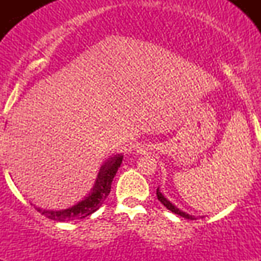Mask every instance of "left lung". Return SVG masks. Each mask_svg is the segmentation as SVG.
<instances>
[{
	"label": "left lung",
	"instance_id": "8db88e82",
	"mask_svg": "<svg viewBox=\"0 0 261 261\" xmlns=\"http://www.w3.org/2000/svg\"><path fill=\"white\" fill-rule=\"evenodd\" d=\"M157 197H158V200H160V201L163 203V205L166 206L167 208L169 210V211L174 212V214L178 215V216H181V217L187 218V220H196L195 216H193V215H189V214H187V212H184V211H181V210H179L178 207H176V206L173 205V203L170 202L169 200L167 199V197H164L163 194L161 193L160 187L157 188Z\"/></svg>",
	"mask_w": 261,
	"mask_h": 261
}]
</instances>
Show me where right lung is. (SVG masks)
<instances>
[{
    "mask_svg": "<svg viewBox=\"0 0 261 261\" xmlns=\"http://www.w3.org/2000/svg\"><path fill=\"white\" fill-rule=\"evenodd\" d=\"M122 158H124V154H114L101 164L91 191L87 194L85 199L81 200L76 205L65 210H59V211L43 210L34 205L35 210L40 212L41 215H44L45 217L50 218L53 221H58V222L82 220V218L89 216V215H92L93 212H95L100 207L101 203L104 202V200L109 195L113 179L115 176L116 172H118L120 164L122 163Z\"/></svg>",
    "mask_w": 261,
    "mask_h": 261,
    "instance_id": "add662e5",
    "label": "right lung"
}]
</instances>
